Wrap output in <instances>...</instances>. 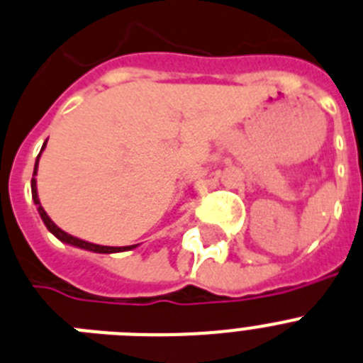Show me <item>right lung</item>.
<instances>
[{
    "label": "right lung",
    "instance_id": "right-lung-1",
    "mask_svg": "<svg viewBox=\"0 0 363 363\" xmlns=\"http://www.w3.org/2000/svg\"><path fill=\"white\" fill-rule=\"evenodd\" d=\"M45 145H48V141L43 143L42 150H40L38 157H36V163H34V172H33V179H30V193H33V200L34 203H36V209H38V215L40 218L43 220V224H45V228L51 231L55 237L60 240V242L64 244H69V246H75V247H80V250H88V252H93V253H119V252H128V250H134V247H138V244H134V246H123V247H113V246H101V244H93V242H88V240H82V238H77L73 237V235L66 233L64 229L58 228L55 222H52L51 218H49V215L45 213V209L42 207V203H40V198H38V189H36V172H38V161H40V156H42L43 148H45Z\"/></svg>",
    "mask_w": 363,
    "mask_h": 363
}]
</instances>
